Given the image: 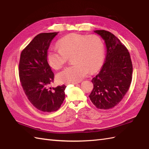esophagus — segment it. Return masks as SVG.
Here are the masks:
<instances>
[{
	"instance_id": "obj_1",
	"label": "esophagus",
	"mask_w": 149,
	"mask_h": 149,
	"mask_svg": "<svg viewBox=\"0 0 149 149\" xmlns=\"http://www.w3.org/2000/svg\"><path fill=\"white\" fill-rule=\"evenodd\" d=\"M77 84V83H66V85H68V84Z\"/></svg>"
}]
</instances>
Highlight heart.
Returning <instances> with one entry per match:
<instances>
[{
    "label": "heart",
    "instance_id": "1",
    "mask_svg": "<svg viewBox=\"0 0 149 149\" xmlns=\"http://www.w3.org/2000/svg\"><path fill=\"white\" fill-rule=\"evenodd\" d=\"M58 47L50 48L47 59L49 65L56 70L61 68L72 56L74 63L56 75L60 83H78L86 77L90 71L100 68L104 59V44L96 35L71 33L59 39Z\"/></svg>",
    "mask_w": 149,
    "mask_h": 149
}]
</instances>
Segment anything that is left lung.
Wrapping results in <instances>:
<instances>
[{
  "label": "left lung",
  "mask_w": 149,
  "mask_h": 149,
  "mask_svg": "<svg viewBox=\"0 0 149 149\" xmlns=\"http://www.w3.org/2000/svg\"><path fill=\"white\" fill-rule=\"evenodd\" d=\"M106 44L105 61L91 82L93 89L89 95L98 109L116 106L127 92L132 81V65L128 50L118 38L105 30L94 31Z\"/></svg>",
  "instance_id": "1"
}]
</instances>
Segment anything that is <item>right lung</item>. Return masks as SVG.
<instances>
[{
	"label": "right lung",
	"instance_id": "obj_1",
	"mask_svg": "<svg viewBox=\"0 0 149 149\" xmlns=\"http://www.w3.org/2000/svg\"><path fill=\"white\" fill-rule=\"evenodd\" d=\"M58 33L38 34L21 53L19 77L30 102L36 109L49 113L58 110L65 99L66 86L50 87L54 74L47 54L52 40Z\"/></svg>",
	"mask_w": 149,
	"mask_h": 149
}]
</instances>
